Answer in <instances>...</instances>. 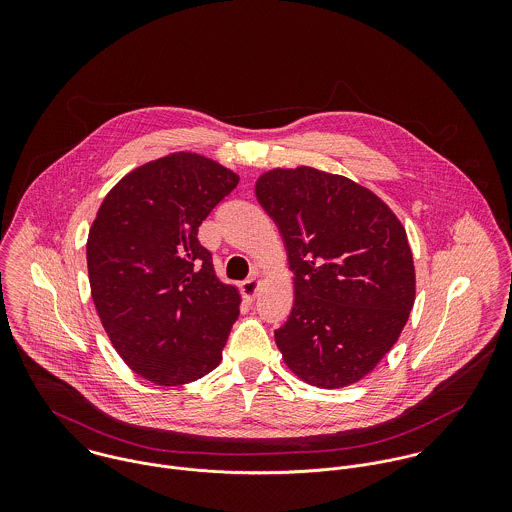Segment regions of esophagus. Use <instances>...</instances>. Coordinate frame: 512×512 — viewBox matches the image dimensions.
<instances>
[{
	"label": "esophagus",
	"instance_id": "obj_1",
	"mask_svg": "<svg viewBox=\"0 0 512 512\" xmlns=\"http://www.w3.org/2000/svg\"><path fill=\"white\" fill-rule=\"evenodd\" d=\"M260 284H262L260 278H250V280L242 282V295H244L246 301H254L256 299L258 290H260Z\"/></svg>",
	"mask_w": 512,
	"mask_h": 512
}]
</instances>
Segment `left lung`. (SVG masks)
<instances>
[{"label": "left lung", "instance_id": "obj_1", "mask_svg": "<svg viewBox=\"0 0 512 512\" xmlns=\"http://www.w3.org/2000/svg\"><path fill=\"white\" fill-rule=\"evenodd\" d=\"M293 272V307L276 331L282 359L317 388H343L398 341L416 299L406 228L370 189L299 165L256 179Z\"/></svg>", "mask_w": 512, "mask_h": 512}]
</instances>
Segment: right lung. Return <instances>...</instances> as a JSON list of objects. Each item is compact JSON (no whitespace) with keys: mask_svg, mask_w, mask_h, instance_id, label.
<instances>
[{"mask_svg":"<svg viewBox=\"0 0 512 512\" xmlns=\"http://www.w3.org/2000/svg\"><path fill=\"white\" fill-rule=\"evenodd\" d=\"M238 181L211 157L175 151L124 175L88 230L100 323L122 361L153 384H187L222 361L240 292L217 278L197 232Z\"/></svg>","mask_w":512,"mask_h":512,"instance_id":"obj_1","label":"right lung"}]
</instances>
